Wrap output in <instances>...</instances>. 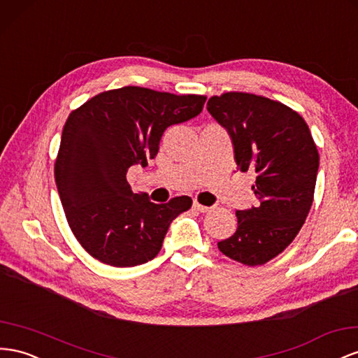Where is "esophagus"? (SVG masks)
<instances>
[{"label":"esophagus","mask_w":358,"mask_h":358,"mask_svg":"<svg viewBox=\"0 0 358 358\" xmlns=\"http://www.w3.org/2000/svg\"><path fill=\"white\" fill-rule=\"evenodd\" d=\"M192 206H194V209L200 210V212H209L212 209V206H205L201 205V203H199L197 200H194V203H192Z\"/></svg>","instance_id":"1"}]
</instances>
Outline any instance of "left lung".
I'll use <instances>...</instances> for the list:
<instances>
[{
	"instance_id": "1",
	"label": "left lung",
	"mask_w": 358,
	"mask_h": 358,
	"mask_svg": "<svg viewBox=\"0 0 358 358\" xmlns=\"http://www.w3.org/2000/svg\"><path fill=\"white\" fill-rule=\"evenodd\" d=\"M234 144L238 170L255 171L257 206L236 210L238 229L220 241L227 257L264 265L292 243L312 208L320 153L307 123L282 102L243 92L206 105Z\"/></svg>"
}]
</instances>
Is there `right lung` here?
Instances as JSON below:
<instances>
[{"label":"right lung","instance_id":"obj_1","mask_svg":"<svg viewBox=\"0 0 358 358\" xmlns=\"http://www.w3.org/2000/svg\"><path fill=\"white\" fill-rule=\"evenodd\" d=\"M206 96L122 87L96 94L67 117L55 183L71 230L83 248L111 266L146 264L167 230L191 208L188 196L152 203L127 180L132 166L157 157L164 131L201 113Z\"/></svg>","mask_w":358,"mask_h":358}]
</instances>
